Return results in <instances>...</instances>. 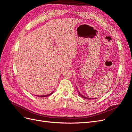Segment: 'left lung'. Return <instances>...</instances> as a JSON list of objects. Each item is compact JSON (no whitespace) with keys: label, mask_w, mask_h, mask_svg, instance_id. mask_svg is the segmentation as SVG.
<instances>
[{"label":"left lung","mask_w":132,"mask_h":132,"mask_svg":"<svg viewBox=\"0 0 132 132\" xmlns=\"http://www.w3.org/2000/svg\"><path fill=\"white\" fill-rule=\"evenodd\" d=\"M78 93H79V95L80 96H81L83 98H85V99H87V100H91V99H96V98H89V97H85V96H84L83 95H82L80 93H79V91L78 90Z\"/></svg>","instance_id":"obj_1"}]
</instances>
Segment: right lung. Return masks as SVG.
Wrapping results in <instances>:
<instances>
[{"label":"right lung","instance_id":"obj_1","mask_svg":"<svg viewBox=\"0 0 132 132\" xmlns=\"http://www.w3.org/2000/svg\"><path fill=\"white\" fill-rule=\"evenodd\" d=\"M53 92L54 91H53L52 92V93H51L50 94H48V95H42V96H37V95H36L37 96H39V97H47V96H50L51 95H52V94L53 93Z\"/></svg>","mask_w":132,"mask_h":132}]
</instances>
